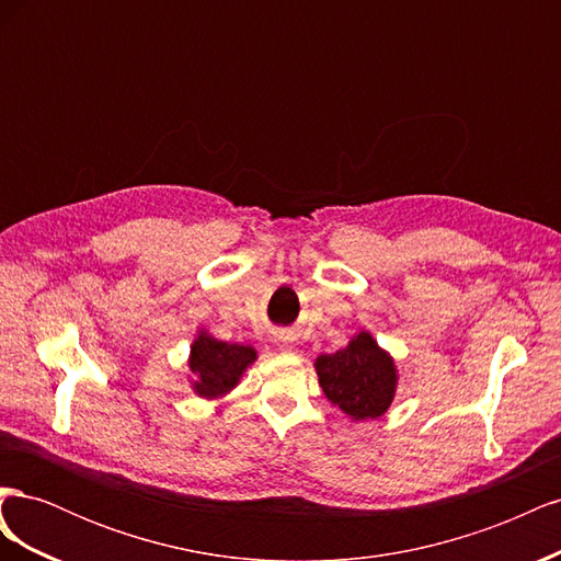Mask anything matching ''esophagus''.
I'll list each match as a JSON object with an SVG mask.
<instances>
[{
    "mask_svg": "<svg viewBox=\"0 0 561 561\" xmlns=\"http://www.w3.org/2000/svg\"><path fill=\"white\" fill-rule=\"evenodd\" d=\"M276 344L280 348H293L295 346V336L287 334V332H280V334H276Z\"/></svg>",
    "mask_w": 561,
    "mask_h": 561,
    "instance_id": "esophagus-1",
    "label": "esophagus"
}]
</instances>
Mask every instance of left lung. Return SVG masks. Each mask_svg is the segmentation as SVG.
Returning a JSON list of instances; mask_svg holds the SVG:
<instances>
[{
  "mask_svg": "<svg viewBox=\"0 0 561 561\" xmlns=\"http://www.w3.org/2000/svg\"><path fill=\"white\" fill-rule=\"evenodd\" d=\"M313 367L322 393L351 421L383 416L396 398V358L367 330L355 332L336 353H320Z\"/></svg>",
  "mask_w": 561,
  "mask_h": 561,
  "instance_id": "1",
  "label": "left lung"
}]
</instances>
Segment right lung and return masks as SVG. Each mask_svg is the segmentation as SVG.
Masks as SVG:
<instances>
[{
    "label": "right lung",
    "mask_w": 561,
    "mask_h": 561,
    "mask_svg": "<svg viewBox=\"0 0 561 561\" xmlns=\"http://www.w3.org/2000/svg\"><path fill=\"white\" fill-rule=\"evenodd\" d=\"M257 360V348L229 344L213 336L206 328H198L190 346V386L194 396L203 400H219L229 396L241 383L250 365Z\"/></svg>",
    "instance_id": "obj_1"
}]
</instances>
